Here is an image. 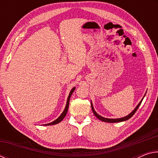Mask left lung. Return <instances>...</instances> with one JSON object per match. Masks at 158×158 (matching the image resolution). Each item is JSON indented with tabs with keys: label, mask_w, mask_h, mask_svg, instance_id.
Segmentation results:
<instances>
[{
	"label": "left lung",
	"mask_w": 158,
	"mask_h": 158,
	"mask_svg": "<svg viewBox=\"0 0 158 158\" xmlns=\"http://www.w3.org/2000/svg\"><path fill=\"white\" fill-rule=\"evenodd\" d=\"M145 95H146V94L144 95L143 98L145 97ZM143 98H142V100H141L140 101V102L138 104V105H137V106H136L135 109H134V110H133L132 112H131V113H130V114H128L127 116H125V117L120 118H104V117H102V116H100V115H99L98 114L96 113V111H95L94 108H93V103H92V102H90V105H91V108H92V111H93V114H94L95 116L96 117H97L99 120H100V121H104V122H106V123H118V122H122V121H127V120L130 119V118L132 117V116H133V115L135 114V112L137 111V110L138 108H139V106H140L141 103V102H142V100H143Z\"/></svg>",
	"instance_id": "obj_1"
}]
</instances>
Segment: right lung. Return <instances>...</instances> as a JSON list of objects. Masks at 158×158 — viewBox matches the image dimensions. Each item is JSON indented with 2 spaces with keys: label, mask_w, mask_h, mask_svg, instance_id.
<instances>
[{
  "label": "right lung",
  "mask_w": 158,
  "mask_h": 158,
  "mask_svg": "<svg viewBox=\"0 0 158 158\" xmlns=\"http://www.w3.org/2000/svg\"><path fill=\"white\" fill-rule=\"evenodd\" d=\"M74 90H75V87H74L73 89L71 90L70 93H69V96L68 98V100H67V103H66V106H65V109H64V111H63V113L61 114L60 116L57 119H56L54 121H53L52 123H49L48 124H45L44 125H55V124H57L58 123H60L62 120L65 117L66 114H67V112H68V107H69V99H70V97L72 94H73V93L74 91Z\"/></svg>",
  "instance_id": "right-lung-1"
}]
</instances>
